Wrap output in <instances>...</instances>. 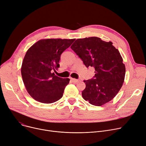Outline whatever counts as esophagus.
<instances>
[{
  "instance_id": "esophagus-1",
  "label": "esophagus",
  "mask_w": 146,
  "mask_h": 146,
  "mask_svg": "<svg viewBox=\"0 0 146 146\" xmlns=\"http://www.w3.org/2000/svg\"><path fill=\"white\" fill-rule=\"evenodd\" d=\"M70 80H71V81H72L73 83H78V82H79V80L76 79H74V78H70Z\"/></svg>"
}]
</instances>
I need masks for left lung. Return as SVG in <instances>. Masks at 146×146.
Here are the masks:
<instances>
[{
	"instance_id": "1",
	"label": "left lung",
	"mask_w": 146,
	"mask_h": 146,
	"mask_svg": "<svg viewBox=\"0 0 146 146\" xmlns=\"http://www.w3.org/2000/svg\"><path fill=\"white\" fill-rule=\"evenodd\" d=\"M71 48L86 67L95 68L94 79L84 80L86 88L82 92L85 101L95 106L111 101L124 83L125 66L118 49L112 42L92 36L75 41Z\"/></svg>"
}]
</instances>
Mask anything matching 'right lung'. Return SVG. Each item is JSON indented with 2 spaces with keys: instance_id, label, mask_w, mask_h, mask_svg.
Returning a JSON list of instances; mask_svg holds the SVG:
<instances>
[{
  "instance_id": "obj_1",
  "label": "right lung",
  "mask_w": 146,
  "mask_h": 146,
  "mask_svg": "<svg viewBox=\"0 0 146 146\" xmlns=\"http://www.w3.org/2000/svg\"><path fill=\"white\" fill-rule=\"evenodd\" d=\"M74 40L42 39L27 51L21 66V74L28 93L35 100L51 104L62 98L70 79L59 78L53 72L60 67L61 53Z\"/></svg>"
}]
</instances>
